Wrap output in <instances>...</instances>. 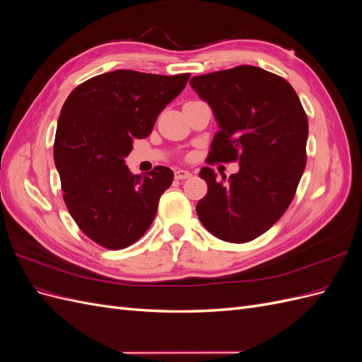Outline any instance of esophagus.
<instances>
[{
  "mask_svg": "<svg viewBox=\"0 0 362 362\" xmlns=\"http://www.w3.org/2000/svg\"><path fill=\"white\" fill-rule=\"evenodd\" d=\"M192 177V173L189 170H184V169H178L175 170V180H187Z\"/></svg>",
  "mask_w": 362,
  "mask_h": 362,
  "instance_id": "1",
  "label": "esophagus"
}]
</instances>
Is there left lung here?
Listing matches in <instances>:
<instances>
[{
  "instance_id": "1",
  "label": "left lung",
  "mask_w": 362,
  "mask_h": 362,
  "mask_svg": "<svg viewBox=\"0 0 362 362\" xmlns=\"http://www.w3.org/2000/svg\"><path fill=\"white\" fill-rule=\"evenodd\" d=\"M190 86L221 128L206 161L240 163L228 181H217L211 168L201 169L208 192L196 213L223 242H250L275 225L294 198L306 164V113L288 81L257 66L193 76Z\"/></svg>"
}]
</instances>
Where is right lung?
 <instances>
[{"label":"right lung","instance_id":"right-lung-1","mask_svg":"<svg viewBox=\"0 0 362 362\" xmlns=\"http://www.w3.org/2000/svg\"><path fill=\"white\" fill-rule=\"evenodd\" d=\"M190 74L156 75L117 69L96 75L64 101L54 163L63 199L81 231L107 249L136 243L154 221L173 172L157 166L133 175L125 157L134 139L151 134L161 110L187 84Z\"/></svg>","mask_w":362,"mask_h":362}]
</instances>
